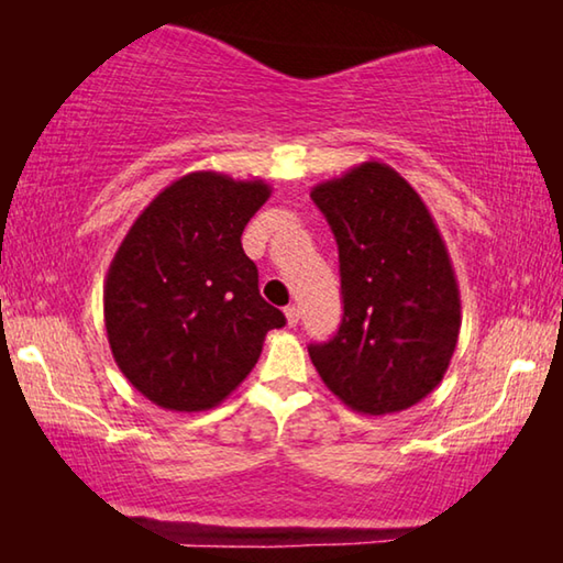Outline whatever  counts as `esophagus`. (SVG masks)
<instances>
[{"label": "esophagus", "instance_id": "obj_1", "mask_svg": "<svg viewBox=\"0 0 563 563\" xmlns=\"http://www.w3.org/2000/svg\"><path fill=\"white\" fill-rule=\"evenodd\" d=\"M285 320H288L290 328L298 325V322H300V308H295V305H288V308H285Z\"/></svg>", "mask_w": 563, "mask_h": 563}]
</instances>
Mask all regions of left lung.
Masks as SVG:
<instances>
[{
	"label": "left lung",
	"instance_id": "left-lung-1",
	"mask_svg": "<svg viewBox=\"0 0 563 563\" xmlns=\"http://www.w3.org/2000/svg\"><path fill=\"white\" fill-rule=\"evenodd\" d=\"M310 198L335 233L342 288L340 330L308 347L312 365L355 412H402L442 383L460 340V285L440 228L379 161L322 180Z\"/></svg>",
	"mask_w": 563,
	"mask_h": 563
}]
</instances>
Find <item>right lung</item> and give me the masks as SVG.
I'll use <instances>...</instances> for the list:
<instances>
[{
    "mask_svg": "<svg viewBox=\"0 0 563 563\" xmlns=\"http://www.w3.org/2000/svg\"><path fill=\"white\" fill-rule=\"evenodd\" d=\"M273 188L194 170L129 228L103 280V322L123 377L170 412L221 405L285 316L261 298L241 235Z\"/></svg>",
    "mask_w": 563,
    "mask_h": 563,
    "instance_id": "1",
    "label": "right lung"
}]
</instances>
